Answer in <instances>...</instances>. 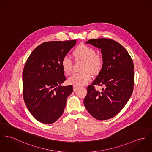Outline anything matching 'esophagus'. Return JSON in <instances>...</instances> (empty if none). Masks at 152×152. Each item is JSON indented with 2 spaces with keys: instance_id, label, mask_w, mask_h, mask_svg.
<instances>
[{
  "instance_id": "1",
  "label": "esophagus",
  "mask_w": 152,
  "mask_h": 152,
  "mask_svg": "<svg viewBox=\"0 0 152 152\" xmlns=\"http://www.w3.org/2000/svg\"><path fill=\"white\" fill-rule=\"evenodd\" d=\"M73 88V91H76V90L79 88V87L76 86H74Z\"/></svg>"
}]
</instances>
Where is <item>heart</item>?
Returning <instances> with one entry per match:
<instances>
[{
	"label": "heart",
	"instance_id": "b5f03b06",
	"mask_svg": "<svg viewBox=\"0 0 152 152\" xmlns=\"http://www.w3.org/2000/svg\"><path fill=\"white\" fill-rule=\"evenodd\" d=\"M73 54L77 59L83 60L82 66V70H83L73 73L68 78V83L76 86H84L91 79L90 71L93 74L98 73L102 68L103 60L99 55L96 54V51L93 47L86 45H81L77 47ZM61 65L65 73L68 75L71 73L73 61L69 56H65L63 57Z\"/></svg>",
	"mask_w": 152,
	"mask_h": 152
}]
</instances>
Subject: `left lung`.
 Masks as SVG:
<instances>
[{
	"instance_id": "8db88e82",
	"label": "left lung",
	"mask_w": 152,
	"mask_h": 152,
	"mask_svg": "<svg viewBox=\"0 0 152 152\" xmlns=\"http://www.w3.org/2000/svg\"><path fill=\"white\" fill-rule=\"evenodd\" d=\"M86 43L101 49L103 64L92 85L87 87L84 104L95 118L107 120L122 110L133 92V61L125 48L112 39H91ZM94 85L103 86L104 88L99 92Z\"/></svg>"
}]
</instances>
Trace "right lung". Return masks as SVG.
Here are the masks:
<instances>
[{
  "label": "right lung",
  "mask_w": 152,
  "mask_h": 152,
  "mask_svg": "<svg viewBox=\"0 0 152 152\" xmlns=\"http://www.w3.org/2000/svg\"><path fill=\"white\" fill-rule=\"evenodd\" d=\"M76 40L44 42L27 59L23 72L25 104L37 121L52 124L63 114L73 86H61L66 80L61 65L63 57Z\"/></svg>",
  "instance_id": "obj_1"
}]
</instances>
